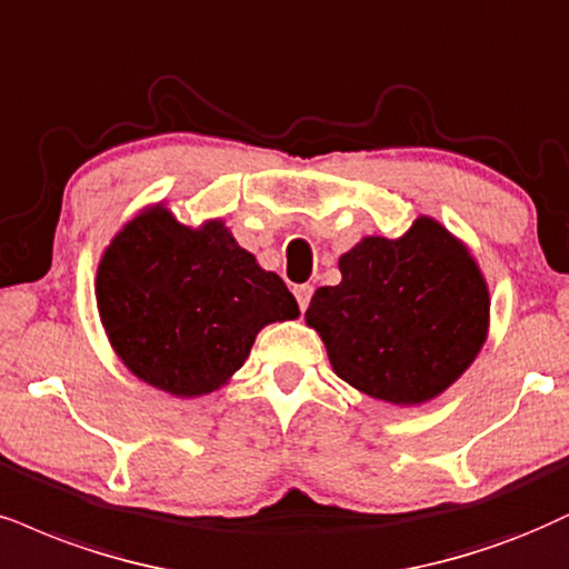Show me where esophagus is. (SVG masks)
Masks as SVG:
<instances>
[{"instance_id":"34e87169","label":"esophagus","mask_w":569,"mask_h":569,"mask_svg":"<svg viewBox=\"0 0 569 569\" xmlns=\"http://www.w3.org/2000/svg\"><path fill=\"white\" fill-rule=\"evenodd\" d=\"M311 296H313V287H311V284H300V287H296V298H298V308H300V311H306L308 303H311Z\"/></svg>"}]
</instances>
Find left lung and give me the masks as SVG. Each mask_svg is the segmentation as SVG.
Segmentation results:
<instances>
[{
	"instance_id": "left-lung-1",
	"label": "left lung",
	"mask_w": 569,
	"mask_h": 569,
	"mask_svg": "<svg viewBox=\"0 0 569 569\" xmlns=\"http://www.w3.org/2000/svg\"><path fill=\"white\" fill-rule=\"evenodd\" d=\"M340 271V284L313 292L306 321L340 380L371 398L430 401L486 342L488 287L438 221L417 219L401 240L367 237Z\"/></svg>"
}]
</instances>
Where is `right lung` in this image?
Wrapping results in <instances>:
<instances>
[{"label": "right lung", "instance_id": "obj_1", "mask_svg": "<svg viewBox=\"0 0 569 569\" xmlns=\"http://www.w3.org/2000/svg\"><path fill=\"white\" fill-rule=\"evenodd\" d=\"M97 306L126 367L184 398L227 382L258 329L300 313L282 279L221 221L187 229L163 208L131 221L104 252Z\"/></svg>", "mask_w": 569, "mask_h": 569}]
</instances>
